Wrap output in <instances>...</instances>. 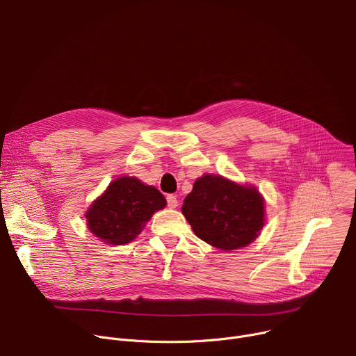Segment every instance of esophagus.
<instances>
[{"label":"esophagus","instance_id":"1","mask_svg":"<svg viewBox=\"0 0 356 356\" xmlns=\"http://www.w3.org/2000/svg\"><path fill=\"white\" fill-rule=\"evenodd\" d=\"M167 204L170 208H177L178 207V200L175 195H167Z\"/></svg>","mask_w":356,"mask_h":356}]
</instances>
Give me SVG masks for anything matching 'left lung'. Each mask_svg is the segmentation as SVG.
Returning <instances> with one entry per match:
<instances>
[{
  "label": "left lung",
  "mask_w": 356,
  "mask_h": 356,
  "mask_svg": "<svg viewBox=\"0 0 356 356\" xmlns=\"http://www.w3.org/2000/svg\"><path fill=\"white\" fill-rule=\"evenodd\" d=\"M181 211L200 239L226 252L250 245L264 226L260 192L222 175L196 179Z\"/></svg>",
  "instance_id": "left-lung-1"
}]
</instances>
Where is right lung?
<instances>
[{
	"label": "right lung",
	"instance_id": "1",
	"mask_svg": "<svg viewBox=\"0 0 356 356\" xmlns=\"http://www.w3.org/2000/svg\"><path fill=\"white\" fill-rule=\"evenodd\" d=\"M167 200L155 186L136 177H122L89 207L85 218L90 232L107 245L130 243L154 212L164 209Z\"/></svg>",
	"mask_w": 356,
	"mask_h": 356
}]
</instances>
